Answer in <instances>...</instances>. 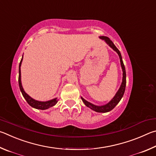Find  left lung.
<instances>
[{"instance_id": "left-lung-1", "label": "left lung", "mask_w": 156, "mask_h": 156, "mask_svg": "<svg viewBox=\"0 0 156 156\" xmlns=\"http://www.w3.org/2000/svg\"><path fill=\"white\" fill-rule=\"evenodd\" d=\"M100 38H101V39L104 40L106 42H107L108 44L110 46L111 48H112L114 51L117 52V53L119 54V57H120V61H121V67H122V82L121 83V86L120 87V88L119 90V91L117 92V93L116 94L115 96L112 99V100L111 101L108 103V104H106L105 105H103V106H96L93 104H92V103H89L86 101L84 99H83L82 97L81 98V99H82L83 102L84 103V104H85L87 107H88L91 109V110H94L95 112H110L111 111L112 109H114L115 108V106L118 104L119 103L120 101L122 99V96H123L124 94V92L125 90V86H126V71H125V65L123 64V62H122V56H121V54L120 53V51L118 48L116 47V46L114 44V43L112 42V41L110 38L108 37H105V36H101Z\"/></svg>"}]
</instances>
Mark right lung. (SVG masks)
Here are the masks:
<instances>
[{"label":"right lung","mask_w":156,"mask_h":156,"mask_svg":"<svg viewBox=\"0 0 156 156\" xmlns=\"http://www.w3.org/2000/svg\"><path fill=\"white\" fill-rule=\"evenodd\" d=\"M23 61V57H22L21 61L20 62V64H19V76H18V83H19V87H20V91L23 94V97L25 100L27 101V102L29 103V105H30L31 107L36 108V109H39V110H46L51 107H53V105H55L57 102V99H54L53 100L48 101H46V102H41V101H35L34 99H33L32 98L30 97L28 94H27L24 91V90L23 88V86H22L21 84V80H20V66H21V62Z\"/></svg>","instance_id":"obj_1"}]
</instances>
